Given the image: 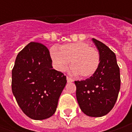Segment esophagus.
<instances>
[{"label": "esophagus", "mask_w": 132, "mask_h": 132, "mask_svg": "<svg viewBox=\"0 0 132 132\" xmlns=\"http://www.w3.org/2000/svg\"><path fill=\"white\" fill-rule=\"evenodd\" d=\"M67 81H68V82H73L74 80L73 79H71L70 77H69V76H67Z\"/></svg>", "instance_id": "34e87169"}]
</instances>
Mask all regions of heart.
Wrapping results in <instances>:
<instances>
[{
    "label": "heart",
    "instance_id": "1",
    "mask_svg": "<svg viewBox=\"0 0 132 132\" xmlns=\"http://www.w3.org/2000/svg\"><path fill=\"white\" fill-rule=\"evenodd\" d=\"M51 56L57 70L63 71L70 61L72 73L81 78L92 76L100 64L98 51L84 42L66 44L60 49L53 47L51 49Z\"/></svg>",
    "mask_w": 132,
    "mask_h": 132
}]
</instances>
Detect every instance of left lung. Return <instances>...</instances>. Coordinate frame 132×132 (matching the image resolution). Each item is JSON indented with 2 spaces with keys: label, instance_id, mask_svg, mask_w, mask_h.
<instances>
[{
  "label": "left lung",
  "instance_id": "left-lung-1",
  "mask_svg": "<svg viewBox=\"0 0 132 132\" xmlns=\"http://www.w3.org/2000/svg\"><path fill=\"white\" fill-rule=\"evenodd\" d=\"M100 53L98 68L89 79L75 81L76 98L84 114L101 117L112 110L120 87V68L116 56L105 44L93 39Z\"/></svg>",
  "mask_w": 132,
  "mask_h": 132
}]
</instances>
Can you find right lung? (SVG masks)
<instances>
[{"label": "right lung", "instance_id": "add662e5", "mask_svg": "<svg viewBox=\"0 0 132 132\" xmlns=\"http://www.w3.org/2000/svg\"><path fill=\"white\" fill-rule=\"evenodd\" d=\"M66 83L63 73L53 69L49 50L44 45L31 42L19 52L12 72V89L30 118L52 116Z\"/></svg>", "mask_w": 132, "mask_h": 132}]
</instances>
